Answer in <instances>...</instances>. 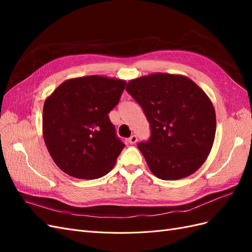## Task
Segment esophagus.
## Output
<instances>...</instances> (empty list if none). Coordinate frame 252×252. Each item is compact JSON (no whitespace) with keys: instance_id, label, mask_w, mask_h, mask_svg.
Instances as JSON below:
<instances>
[{"instance_id":"34e87169","label":"esophagus","mask_w":252,"mask_h":252,"mask_svg":"<svg viewBox=\"0 0 252 252\" xmlns=\"http://www.w3.org/2000/svg\"><path fill=\"white\" fill-rule=\"evenodd\" d=\"M136 141H138V138H136V135H131L130 138L128 139V143H129V144H131V145L135 144V143H136Z\"/></svg>"}]
</instances>
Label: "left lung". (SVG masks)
<instances>
[{"mask_svg":"<svg viewBox=\"0 0 252 252\" xmlns=\"http://www.w3.org/2000/svg\"><path fill=\"white\" fill-rule=\"evenodd\" d=\"M127 93L150 124L140 142L151 172L161 180L186 178L204 164L215 141L216 111L209 97L184 75L152 73L128 82Z\"/></svg>","mask_w":252,"mask_h":252,"instance_id":"left-lung-1","label":"left lung"}]
</instances>
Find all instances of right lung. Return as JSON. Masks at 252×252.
Masks as SVG:
<instances>
[{"label":"right lung","instance_id":"1","mask_svg":"<svg viewBox=\"0 0 252 252\" xmlns=\"http://www.w3.org/2000/svg\"><path fill=\"white\" fill-rule=\"evenodd\" d=\"M126 82L102 75L67 80L46 98L43 136L59 168L70 177L94 180L107 174L124 148L108 113Z\"/></svg>","mask_w":252,"mask_h":252}]
</instances>
